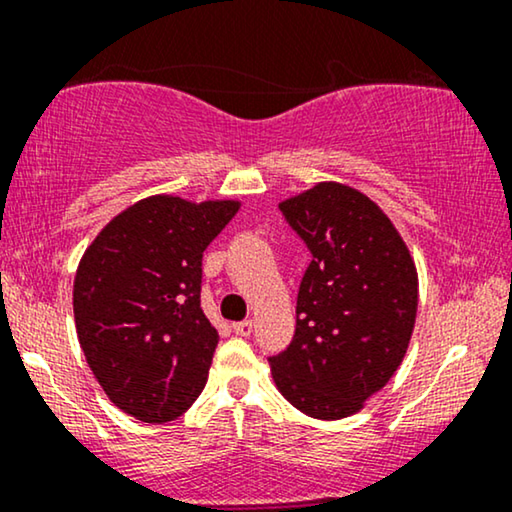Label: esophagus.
Instances as JSON below:
<instances>
[{
    "label": "esophagus",
    "mask_w": 512,
    "mask_h": 512,
    "mask_svg": "<svg viewBox=\"0 0 512 512\" xmlns=\"http://www.w3.org/2000/svg\"><path fill=\"white\" fill-rule=\"evenodd\" d=\"M233 331H235L237 335H242V338H249V335L254 333V321H251V319L237 321V324H233Z\"/></svg>",
    "instance_id": "1"
}]
</instances>
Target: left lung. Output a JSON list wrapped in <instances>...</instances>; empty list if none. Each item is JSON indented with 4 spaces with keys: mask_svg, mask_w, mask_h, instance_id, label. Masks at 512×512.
<instances>
[{
    "mask_svg": "<svg viewBox=\"0 0 512 512\" xmlns=\"http://www.w3.org/2000/svg\"><path fill=\"white\" fill-rule=\"evenodd\" d=\"M279 209L312 263L291 345L268 359L272 380L305 415L349 417L408 352L419 303L415 261L389 216L352 186L319 181Z\"/></svg>",
    "mask_w": 512,
    "mask_h": 512,
    "instance_id": "1",
    "label": "left lung"
}]
</instances>
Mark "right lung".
<instances>
[{
	"label": "right lung",
	"mask_w": 512,
	"mask_h": 512,
	"mask_svg": "<svg viewBox=\"0 0 512 512\" xmlns=\"http://www.w3.org/2000/svg\"><path fill=\"white\" fill-rule=\"evenodd\" d=\"M237 200L151 195L100 230L74 277L76 333L109 401L172 422L207 384L219 333L200 307L202 251Z\"/></svg>",
	"instance_id": "1"
}]
</instances>
